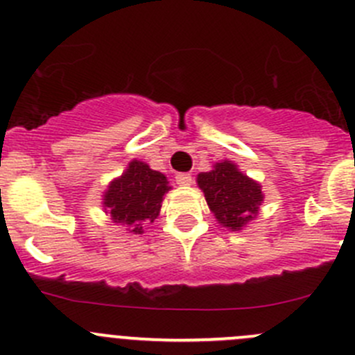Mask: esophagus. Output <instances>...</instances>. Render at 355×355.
<instances>
[{"label":"esophagus","mask_w":355,"mask_h":355,"mask_svg":"<svg viewBox=\"0 0 355 355\" xmlns=\"http://www.w3.org/2000/svg\"><path fill=\"white\" fill-rule=\"evenodd\" d=\"M175 178H177V184H180V185H191L192 184L191 173H178Z\"/></svg>","instance_id":"1"}]
</instances>
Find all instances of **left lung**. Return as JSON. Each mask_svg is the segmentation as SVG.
Returning <instances> with one entry per match:
<instances>
[{
  "instance_id": "left-lung-1",
  "label": "left lung",
  "mask_w": 355,
  "mask_h": 355,
  "mask_svg": "<svg viewBox=\"0 0 355 355\" xmlns=\"http://www.w3.org/2000/svg\"><path fill=\"white\" fill-rule=\"evenodd\" d=\"M207 206L223 227L241 230L257 214L263 200L261 185L247 178L234 163H216L214 170L198 177Z\"/></svg>"
}]
</instances>
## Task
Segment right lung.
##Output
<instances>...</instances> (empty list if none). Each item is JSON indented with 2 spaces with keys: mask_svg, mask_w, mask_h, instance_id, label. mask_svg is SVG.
<instances>
[{
  "mask_svg": "<svg viewBox=\"0 0 355 355\" xmlns=\"http://www.w3.org/2000/svg\"><path fill=\"white\" fill-rule=\"evenodd\" d=\"M168 189L163 173L134 159L118 180L111 182L103 204L114 223H125L132 227L134 234H142V225L155 221L159 214Z\"/></svg>",
  "mask_w": 355,
  "mask_h": 355,
  "instance_id": "obj_1",
  "label": "right lung"
}]
</instances>
